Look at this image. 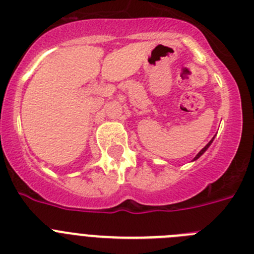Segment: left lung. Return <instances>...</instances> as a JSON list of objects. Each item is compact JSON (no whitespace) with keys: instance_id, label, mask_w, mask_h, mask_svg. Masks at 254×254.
<instances>
[{"instance_id":"left-lung-1","label":"left lung","mask_w":254,"mask_h":254,"mask_svg":"<svg viewBox=\"0 0 254 254\" xmlns=\"http://www.w3.org/2000/svg\"><path fill=\"white\" fill-rule=\"evenodd\" d=\"M212 141H214V138H212V140H211V141H210V142H208V143H207V145H206V146H205V147H203V149H202V150H201V151H199V152H198V154H197V155H196V158H194V159H193V160H197V159H198V158H199V156H201V155H202V154H203V152H205V151H206V150H207V149H208V146H210V145H211V142H212Z\"/></svg>"}]
</instances>
